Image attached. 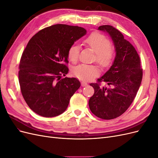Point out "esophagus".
Segmentation results:
<instances>
[{
  "mask_svg": "<svg viewBox=\"0 0 158 158\" xmlns=\"http://www.w3.org/2000/svg\"><path fill=\"white\" fill-rule=\"evenodd\" d=\"M82 86H86V85H88V84L85 82H82Z\"/></svg>",
  "mask_w": 158,
  "mask_h": 158,
  "instance_id": "esophagus-1",
  "label": "esophagus"
}]
</instances>
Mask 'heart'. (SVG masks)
<instances>
[{"instance_id": "heart-1", "label": "heart", "mask_w": 158, "mask_h": 158, "mask_svg": "<svg viewBox=\"0 0 158 158\" xmlns=\"http://www.w3.org/2000/svg\"><path fill=\"white\" fill-rule=\"evenodd\" d=\"M85 43L95 52V60L103 69H107L113 63L115 56L113 47L108 38L102 33L95 32L91 34ZM80 47L77 45H72L68 51V58L76 63L79 57ZM73 74L82 80L93 79L99 74V69L96 65L80 64L73 69Z\"/></svg>"}]
</instances>
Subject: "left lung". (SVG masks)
I'll return each instance as SVG.
<instances>
[{"instance_id": "1", "label": "left lung", "mask_w": 158, "mask_h": 158, "mask_svg": "<svg viewBox=\"0 0 158 158\" xmlns=\"http://www.w3.org/2000/svg\"><path fill=\"white\" fill-rule=\"evenodd\" d=\"M98 30L111 38L116 55L110 69L98 79L109 87H100L99 83L89 84L95 92L89 100V107L95 116L109 120L121 116L132 103L141 84L142 69L137 51L121 31L109 25Z\"/></svg>"}]
</instances>
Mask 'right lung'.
Instances as JSON below:
<instances>
[{
    "label": "right lung",
    "instance_id": "add662e5",
    "mask_svg": "<svg viewBox=\"0 0 158 158\" xmlns=\"http://www.w3.org/2000/svg\"><path fill=\"white\" fill-rule=\"evenodd\" d=\"M84 28L55 24L33 35L23 51L19 66V83L27 106L45 117L65 111L70 99L80 87L76 78H62L69 73L68 51L86 34Z\"/></svg>",
    "mask_w": 158,
    "mask_h": 158
}]
</instances>
